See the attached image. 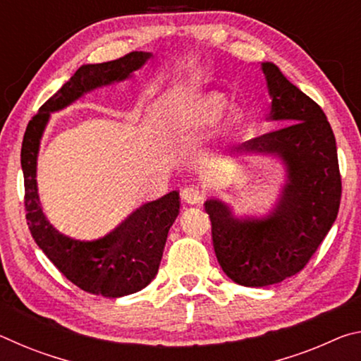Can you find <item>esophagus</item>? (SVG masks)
Wrapping results in <instances>:
<instances>
[{"instance_id":"esophagus-1","label":"esophagus","mask_w":361,"mask_h":361,"mask_svg":"<svg viewBox=\"0 0 361 361\" xmlns=\"http://www.w3.org/2000/svg\"><path fill=\"white\" fill-rule=\"evenodd\" d=\"M181 197L189 205H199L200 202H202L204 194H202V191H200L199 186H188L183 189Z\"/></svg>"}]
</instances>
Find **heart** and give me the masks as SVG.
<instances>
[{
  "label": "heart",
  "mask_w": 361,
  "mask_h": 361,
  "mask_svg": "<svg viewBox=\"0 0 361 361\" xmlns=\"http://www.w3.org/2000/svg\"><path fill=\"white\" fill-rule=\"evenodd\" d=\"M228 99L221 92H205L175 105L169 116L170 135L188 140L212 129L221 119Z\"/></svg>",
  "instance_id": "heart-1"
}]
</instances>
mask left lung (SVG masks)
<instances>
[{
    "label": "left lung",
    "mask_w": 361,
    "mask_h": 361,
    "mask_svg": "<svg viewBox=\"0 0 361 361\" xmlns=\"http://www.w3.org/2000/svg\"><path fill=\"white\" fill-rule=\"evenodd\" d=\"M271 97L267 121L285 124L237 146L231 157L272 156L285 169L276 205L262 215H239L212 197L205 212L219 266L232 282L267 286L307 264L331 229L341 204L338 149L323 109L272 62H261Z\"/></svg>",
    "instance_id": "obj_1"
}]
</instances>
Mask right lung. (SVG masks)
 Listing matches in <instances>:
<instances>
[{
    "label": "right lung",
    "mask_w": 361,
    "mask_h": 361,
    "mask_svg": "<svg viewBox=\"0 0 361 361\" xmlns=\"http://www.w3.org/2000/svg\"><path fill=\"white\" fill-rule=\"evenodd\" d=\"M151 59V52L140 51L111 62L79 66L39 108L23 135L20 164L25 180L27 221L36 245L70 282L105 298L132 295L156 277L169 231L180 213V192L170 191L140 205L105 235L92 240L76 239L59 231L42 212L36 181L41 138L52 113L62 111L97 89L127 81Z\"/></svg>",
    "instance_id": "obj_1"
}]
</instances>
